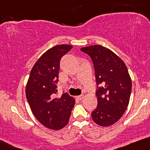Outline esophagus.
<instances>
[{
  "label": "esophagus",
  "mask_w": 150,
  "mask_h": 150,
  "mask_svg": "<svg viewBox=\"0 0 150 150\" xmlns=\"http://www.w3.org/2000/svg\"><path fill=\"white\" fill-rule=\"evenodd\" d=\"M83 98H84V95H79V96L77 97V98H78V99L79 100H83Z\"/></svg>",
  "instance_id": "esophagus-1"
}]
</instances>
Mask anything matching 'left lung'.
I'll use <instances>...</instances> for the list:
<instances>
[{
    "label": "left lung",
    "mask_w": 150,
    "mask_h": 150,
    "mask_svg": "<svg viewBox=\"0 0 150 150\" xmlns=\"http://www.w3.org/2000/svg\"><path fill=\"white\" fill-rule=\"evenodd\" d=\"M93 60L98 85V106L92 118L98 125L108 127L120 119L129 104L132 80L125 62L110 49L100 45L80 49Z\"/></svg>",
    "instance_id": "left-lung-1"
}]
</instances>
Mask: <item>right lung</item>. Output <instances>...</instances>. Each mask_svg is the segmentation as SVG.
<instances>
[{
	"mask_svg": "<svg viewBox=\"0 0 150 150\" xmlns=\"http://www.w3.org/2000/svg\"><path fill=\"white\" fill-rule=\"evenodd\" d=\"M72 47L55 45L44 52L33 67L26 85V98L36 119L55 130L67 125L75 103L67 93L55 98L60 60Z\"/></svg>",
	"mask_w": 150,
	"mask_h": 150,
	"instance_id": "add662e5",
	"label": "right lung"
}]
</instances>
